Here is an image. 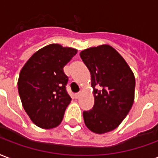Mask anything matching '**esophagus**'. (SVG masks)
<instances>
[{"instance_id": "1", "label": "esophagus", "mask_w": 158, "mask_h": 158, "mask_svg": "<svg viewBox=\"0 0 158 158\" xmlns=\"http://www.w3.org/2000/svg\"><path fill=\"white\" fill-rule=\"evenodd\" d=\"M81 94H82V93H81V92H79V93H76V98H79Z\"/></svg>"}]
</instances>
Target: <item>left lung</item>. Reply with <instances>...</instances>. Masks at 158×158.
<instances>
[{
	"instance_id": "1",
	"label": "left lung",
	"mask_w": 158,
	"mask_h": 158,
	"mask_svg": "<svg viewBox=\"0 0 158 158\" xmlns=\"http://www.w3.org/2000/svg\"><path fill=\"white\" fill-rule=\"evenodd\" d=\"M91 73L95 103L84 111L87 127L97 134L114 130L130 112L134 103L135 80L124 58L108 44L80 53Z\"/></svg>"
}]
</instances>
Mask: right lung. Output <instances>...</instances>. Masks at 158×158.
Masks as SVG:
<instances>
[{"mask_svg":"<svg viewBox=\"0 0 158 158\" xmlns=\"http://www.w3.org/2000/svg\"><path fill=\"white\" fill-rule=\"evenodd\" d=\"M77 53L76 49L52 44L34 53L21 70L19 96L24 110L37 126L52 129L61 123L71 101L63 68Z\"/></svg>","mask_w":158,"mask_h":158,"instance_id":"add662e5","label":"right lung"}]
</instances>
